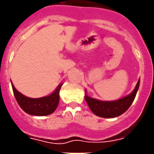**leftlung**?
<instances>
[{
  "instance_id": "obj_1",
  "label": "left lung",
  "mask_w": 154,
  "mask_h": 154,
  "mask_svg": "<svg viewBox=\"0 0 154 154\" xmlns=\"http://www.w3.org/2000/svg\"><path fill=\"white\" fill-rule=\"evenodd\" d=\"M139 85H140V79L138 80L135 89L131 93L123 98L119 99L117 101H111V102L99 101L92 97H90L86 94L85 96V99L91 110L96 115L102 118H115L121 115L131 107V105L136 97V95L139 88Z\"/></svg>"
}]
</instances>
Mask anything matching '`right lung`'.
<instances>
[{"label": "right lung", "mask_w": 154, "mask_h": 154, "mask_svg": "<svg viewBox=\"0 0 154 154\" xmlns=\"http://www.w3.org/2000/svg\"><path fill=\"white\" fill-rule=\"evenodd\" d=\"M61 86L62 84L57 86L53 93L47 97L41 98H30L18 92L12 83L14 97L20 108L25 113L36 116L48 115L55 111L59 103V91Z\"/></svg>", "instance_id": "right-lung-1"}]
</instances>
